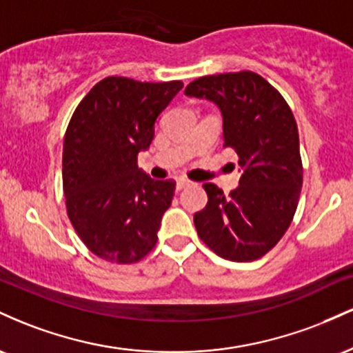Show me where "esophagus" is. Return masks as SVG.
Listing matches in <instances>:
<instances>
[{
	"label": "esophagus",
	"mask_w": 353,
	"mask_h": 353,
	"mask_svg": "<svg viewBox=\"0 0 353 353\" xmlns=\"http://www.w3.org/2000/svg\"><path fill=\"white\" fill-rule=\"evenodd\" d=\"M190 184L189 179H185V177H181V179H177V184H176V189L177 190H182L184 188H188Z\"/></svg>",
	"instance_id": "1"
}]
</instances>
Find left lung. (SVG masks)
Wrapping results in <instances>:
<instances>
[{
  "mask_svg": "<svg viewBox=\"0 0 353 353\" xmlns=\"http://www.w3.org/2000/svg\"><path fill=\"white\" fill-rule=\"evenodd\" d=\"M184 94L221 108L224 148L237 152L244 171L228 197L204 184L209 199L194 214L197 236L219 257L257 261L277 245L297 210L303 168L295 117L281 92L252 71L204 76Z\"/></svg>",
  "mask_w": 353,
  "mask_h": 353,
  "instance_id": "8db88e82",
  "label": "left lung"
}]
</instances>
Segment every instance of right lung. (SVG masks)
Returning <instances> with one entry per match:
<instances>
[{"label": "right lung", "instance_id": "right-lung-1", "mask_svg": "<svg viewBox=\"0 0 353 353\" xmlns=\"http://www.w3.org/2000/svg\"><path fill=\"white\" fill-rule=\"evenodd\" d=\"M182 81L101 79L72 112L63 144V190L84 245L112 264H134L154 249L176 182L137 168L154 124Z\"/></svg>", "mask_w": 353, "mask_h": 353}]
</instances>
